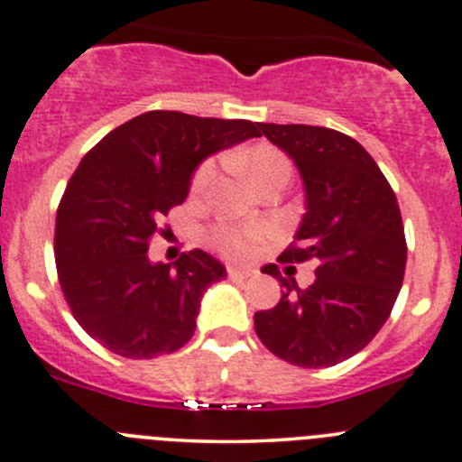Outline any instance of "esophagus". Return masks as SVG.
Listing matches in <instances>:
<instances>
[{
	"label": "esophagus",
	"mask_w": 462,
	"mask_h": 462,
	"mask_svg": "<svg viewBox=\"0 0 462 462\" xmlns=\"http://www.w3.org/2000/svg\"><path fill=\"white\" fill-rule=\"evenodd\" d=\"M226 273H229V278H233V281H245V278L254 276L255 269L245 267V264H231V267L226 269Z\"/></svg>",
	"instance_id": "esophagus-1"
}]
</instances>
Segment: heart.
Here are the masks:
<instances>
[{
    "mask_svg": "<svg viewBox=\"0 0 462 462\" xmlns=\"http://www.w3.org/2000/svg\"><path fill=\"white\" fill-rule=\"evenodd\" d=\"M216 162L208 159L202 166L195 171L193 181H190V190L195 195L204 193L208 189V184L216 177ZM246 171L254 184L263 181L264 177L272 175L276 171H290V162H287L285 154H281L278 150L267 148V145H260V148L251 150V154L246 157ZM272 236V231L264 225H246V226H233V225H220L216 226L211 233L213 242L220 246L222 251L231 255H249L258 249L260 245L267 242V237Z\"/></svg>",
    "mask_w": 462,
    "mask_h": 462,
    "instance_id": "1",
    "label": "heart"
}]
</instances>
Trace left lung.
<instances>
[{
  "label": "left lung",
  "mask_w": 462,
  "mask_h": 462,
  "mask_svg": "<svg viewBox=\"0 0 462 462\" xmlns=\"http://www.w3.org/2000/svg\"><path fill=\"white\" fill-rule=\"evenodd\" d=\"M260 130L303 180L296 246L281 260H314L317 281L300 290L267 264L285 291L276 308L254 314L255 335L294 366H335L371 344L400 294L406 240L397 198L375 159L341 132L299 123Z\"/></svg>",
  "instance_id": "obj_1"
}]
</instances>
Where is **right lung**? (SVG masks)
<instances>
[{
	"instance_id": "add662e5",
	"label": "right lung",
	"mask_w": 462,
	"mask_h": 462,
	"mask_svg": "<svg viewBox=\"0 0 462 462\" xmlns=\"http://www.w3.org/2000/svg\"><path fill=\"white\" fill-rule=\"evenodd\" d=\"M260 136V123L154 109L98 141L67 184L56 216V264L74 319L100 346L130 359L180 350L202 296L226 278L202 249L152 263L159 220L189 198L199 163Z\"/></svg>"
}]
</instances>
